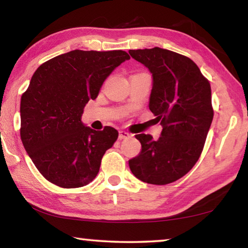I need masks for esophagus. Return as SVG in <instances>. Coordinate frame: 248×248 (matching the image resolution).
<instances>
[{"label": "esophagus", "instance_id": "1", "mask_svg": "<svg viewBox=\"0 0 248 248\" xmlns=\"http://www.w3.org/2000/svg\"><path fill=\"white\" fill-rule=\"evenodd\" d=\"M131 137V134L125 132V131H119V140H124V139H128V138Z\"/></svg>", "mask_w": 248, "mask_h": 248}]
</instances>
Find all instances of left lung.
Instances as JSON below:
<instances>
[{
  "instance_id": "obj_1",
  "label": "left lung",
  "mask_w": 248,
  "mask_h": 248,
  "mask_svg": "<svg viewBox=\"0 0 248 248\" xmlns=\"http://www.w3.org/2000/svg\"><path fill=\"white\" fill-rule=\"evenodd\" d=\"M152 74L149 108L161 121V137L137 134L141 151L129 159L142 182L166 185L182 178L198 161L213 119L211 87L189 58L167 49L129 50Z\"/></svg>"
}]
</instances>
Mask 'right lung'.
Segmentation results:
<instances>
[{
    "label": "right lung",
    "instance_id": "add662e5",
    "mask_svg": "<svg viewBox=\"0 0 248 248\" xmlns=\"http://www.w3.org/2000/svg\"><path fill=\"white\" fill-rule=\"evenodd\" d=\"M129 54L72 50L41 64L20 99V138L41 175L62 188L90 184L118 131L82 123L84 107Z\"/></svg>",
    "mask_w": 248,
    "mask_h": 248
}]
</instances>
